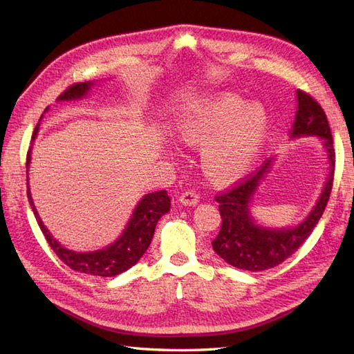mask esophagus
Returning <instances> with one entry per match:
<instances>
[{
    "label": "esophagus",
    "instance_id": "esophagus-1",
    "mask_svg": "<svg viewBox=\"0 0 354 354\" xmlns=\"http://www.w3.org/2000/svg\"><path fill=\"white\" fill-rule=\"evenodd\" d=\"M178 201L181 205H186V207H195L196 203L199 202V196L196 192L194 190H189V192H185V194H181L178 196Z\"/></svg>",
    "mask_w": 354,
    "mask_h": 354
}]
</instances>
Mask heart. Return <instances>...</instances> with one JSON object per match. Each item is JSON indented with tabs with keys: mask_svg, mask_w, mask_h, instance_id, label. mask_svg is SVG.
<instances>
[{
	"mask_svg": "<svg viewBox=\"0 0 354 354\" xmlns=\"http://www.w3.org/2000/svg\"><path fill=\"white\" fill-rule=\"evenodd\" d=\"M176 130L187 146H202V168L218 183L243 177L259 158L269 133L263 104L234 93H218L181 113Z\"/></svg>",
	"mask_w": 354,
	"mask_h": 354,
	"instance_id": "b5f03b06",
	"label": "heart"
}]
</instances>
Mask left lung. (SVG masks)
Returning <instances> with one entry per match:
<instances>
[{"instance_id": "obj_1", "label": "left lung", "mask_w": 354, "mask_h": 354, "mask_svg": "<svg viewBox=\"0 0 354 354\" xmlns=\"http://www.w3.org/2000/svg\"><path fill=\"white\" fill-rule=\"evenodd\" d=\"M317 137L324 146L328 174L322 192L313 208L297 226L270 227L259 223L251 212L252 201L263 181L270 174L276 158L246 178L243 183L216 198L218 202L221 229L212 241V248L221 259L236 269L263 272L272 269L291 257L316 227L328 203L334 180L335 152L326 115L308 94L297 90V112L289 138Z\"/></svg>"}]
</instances>
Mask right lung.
<instances>
[{"label": "right lung", "mask_w": 354, "mask_h": 354, "mask_svg": "<svg viewBox=\"0 0 354 354\" xmlns=\"http://www.w3.org/2000/svg\"><path fill=\"white\" fill-rule=\"evenodd\" d=\"M97 85L94 81L87 82H80L73 84L65 93L59 95L57 102H78L84 97H87L88 91ZM48 111V108L44 111V113ZM44 115H41V118ZM41 121V120H39ZM39 131V122L35 127L34 136H32V142H35V138ZM30 153H32V146L29 147V152L26 156V181H28V201L30 203V208L34 211V216L37 218L38 226L44 234L51 250L56 252L59 259L69 266L71 269L87 273L93 276H102V277H113L121 274L122 272L128 270L133 267L138 260L142 259L149 245L152 242L155 227L158 220L169 211L171 207V199L167 195L165 190L152 192V194L145 195L138 203L136 205L130 220H128L125 229L120 234L113 243L104 246L102 250L95 251H73L63 246L57 239L53 238L50 230L44 226L39 214L34 205V201H32L30 189H29V164H30Z\"/></svg>", "instance_id": "1"}]
</instances>
